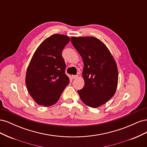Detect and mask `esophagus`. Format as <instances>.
<instances>
[{"instance_id": "esophagus-1", "label": "esophagus", "mask_w": 147, "mask_h": 147, "mask_svg": "<svg viewBox=\"0 0 147 147\" xmlns=\"http://www.w3.org/2000/svg\"><path fill=\"white\" fill-rule=\"evenodd\" d=\"M71 78H72V79H75V78H78V75H72V76H71Z\"/></svg>"}]
</instances>
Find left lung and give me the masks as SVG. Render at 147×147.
I'll list each match as a JSON object with an SVG mask.
<instances>
[{
  "mask_svg": "<svg viewBox=\"0 0 147 147\" xmlns=\"http://www.w3.org/2000/svg\"><path fill=\"white\" fill-rule=\"evenodd\" d=\"M71 42L84 64L83 89L78 91L84 104L97 108L116 92L118 72L116 61L105 44L94 37H72Z\"/></svg>",
  "mask_w": 147,
  "mask_h": 147,
  "instance_id": "left-lung-1",
  "label": "left lung"
}]
</instances>
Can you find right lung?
Masks as SVG:
<instances>
[{
    "mask_svg": "<svg viewBox=\"0 0 147 147\" xmlns=\"http://www.w3.org/2000/svg\"><path fill=\"white\" fill-rule=\"evenodd\" d=\"M69 42L67 35L53 34L34 53L26 71V84L38 105L48 107L56 104L70 82L62 56V51Z\"/></svg>",
    "mask_w": 147,
    "mask_h": 147,
    "instance_id": "right-lung-1",
    "label": "right lung"
}]
</instances>
